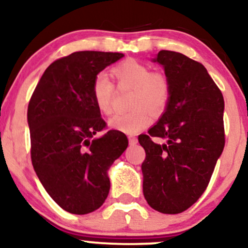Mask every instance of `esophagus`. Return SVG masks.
Instances as JSON below:
<instances>
[{
  "label": "esophagus",
  "instance_id": "1",
  "mask_svg": "<svg viewBox=\"0 0 248 248\" xmlns=\"http://www.w3.org/2000/svg\"><path fill=\"white\" fill-rule=\"evenodd\" d=\"M138 143V138L135 136H129V144L130 146H134V144Z\"/></svg>",
  "mask_w": 248,
  "mask_h": 248
}]
</instances>
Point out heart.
Segmentation results:
<instances>
[{"instance_id":"heart-1","label":"heart","mask_w":248,"mask_h":248,"mask_svg":"<svg viewBox=\"0 0 248 248\" xmlns=\"http://www.w3.org/2000/svg\"><path fill=\"white\" fill-rule=\"evenodd\" d=\"M110 75L119 88H132L129 106L126 113L116 114L109 120V126L127 134H135L152 124L154 114L166 109L171 95V85L166 75L153 72L147 64L126 59L112 67ZM93 101L105 115L113 112L114 85L104 73H99L92 82Z\"/></svg>"}]
</instances>
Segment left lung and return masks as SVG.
Returning a JSON list of instances; mask_svg holds the SVG:
<instances>
[{
  "label": "left lung",
  "mask_w": 248,
  "mask_h": 248,
  "mask_svg": "<svg viewBox=\"0 0 248 248\" xmlns=\"http://www.w3.org/2000/svg\"><path fill=\"white\" fill-rule=\"evenodd\" d=\"M153 61L163 66L171 95L157 124L139 136L146 150L143 195L154 210L176 215L203 195L223 153L224 98L201 62L168 50Z\"/></svg>",
  "instance_id": "obj_1"
}]
</instances>
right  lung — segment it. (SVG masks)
<instances>
[{
  "instance_id": "add662e5",
  "label": "right lung",
  "mask_w": 248,
  "mask_h": 248,
  "mask_svg": "<svg viewBox=\"0 0 248 248\" xmlns=\"http://www.w3.org/2000/svg\"><path fill=\"white\" fill-rule=\"evenodd\" d=\"M124 53L79 51L57 59L45 70L28 106L31 161L39 181L62 209L86 215L109 192L107 171L128 147L93 101L94 78Z\"/></svg>"
}]
</instances>
